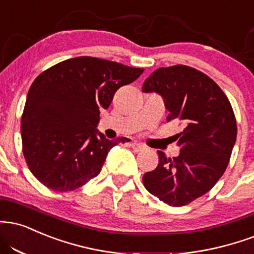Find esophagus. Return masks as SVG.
<instances>
[{"label":"esophagus","instance_id":"esophagus-1","mask_svg":"<svg viewBox=\"0 0 254 254\" xmlns=\"http://www.w3.org/2000/svg\"><path fill=\"white\" fill-rule=\"evenodd\" d=\"M130 146L136 152H139V151H143L145 149V146L143 144H140V143H137V142H132L130 143Z\"/></svg>","mask_w":254,"mask_h":254}]
</instances>
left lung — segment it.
<instances>
[{
    "instance_id": "obj_1",
    "label": "left lung",
    "mask_w": 254,
    "mask_h": 254,
    "mask_svg": "<svg viewBox=\"0 0 254 254\" xmlns=\"http://www.w3.org/2000/svg\"><path fill=\"white\" fill-rule=\"evenodd\" d=\"M142 91L161 94L167 121L183 125L175 135L179 156L157 151L158 166L144 174L143 185L164 203L185 206L209 191L225 173L237 139L233 109L214 80L185 65L157 68Z\"/></svg>"
}]
</instances>
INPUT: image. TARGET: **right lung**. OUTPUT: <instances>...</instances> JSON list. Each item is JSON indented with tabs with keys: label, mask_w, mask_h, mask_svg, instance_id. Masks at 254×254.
I'll return each instance as SVG.
<instances>
[{
	"label": "right lung",
	"mask_w": 254,
	"mask_h": 254,
	"mask_svg": "<svg viewBox=\"0 0 254 254\" xmlns=\"http://www.w3.org/2000/svg\"><path fill=\"white\" fill-rule=\"evenodd\" d=\"M144 69L92 57L68 59L33 81L21 118L22 151L29 170L47 188L74 190L102 170L108 152L125 142L97 130L102 109L116 91Z\"/></svg>",
	"instance_id": "1"
}]
</instances>
